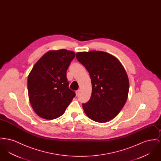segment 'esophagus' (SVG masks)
I'll return each instance as SVG.
<instances>
[{"label": "esophagus", "mask_w": 161, "mask_h": 161, "mask_svg": "<svg viewBox=\"0 0 161 161\" xmlns=\"http://www.w3.org/2000/svg\"><path fill=\"white\" fill-rule=\"evenodd\" d=\"M80 89H78V90H77V91H76V95H78L79 94H80Z\"/></svg>", "instance_id": "esophagus-1"}]
</instances>
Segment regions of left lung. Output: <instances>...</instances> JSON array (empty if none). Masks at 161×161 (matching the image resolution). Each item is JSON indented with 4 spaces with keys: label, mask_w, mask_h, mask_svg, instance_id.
Returning a JSON list of instances; mask_svg holds the SVG:
<instances>
[{
    "label": "left lung",
    "mask_w": 161,
    "mask_h": 161,
    "mask_svg": "<svg viewBox=\"0 0 161 161\" xmlns=\"http://www.w3.org/2000/svg\"><path fill=\"white\" fill-rule=\"evenodd\" d=\"M76 57L89 73L92 94L83 104L86 115L94 121L106 123L118 115L127 100L129 81L122 64L103 51L79 52Z\"/></svg>",
    "instance_id": "1"
}]
</instances>
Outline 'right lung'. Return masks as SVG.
<instances>
[{
	"label": "right lung",
	"mask_w": 161,
	"mask_h": 161,
	"mask_svg": "<svg viewBox=\"0 0 161 161\" xmlns=\"http://www.w3.org/2000/svg\"><path fill=\"white\" fill-rule=\"evenodd\" d=\"M75 57L74 52L66 49L49 51L32 68L28 77V96L40 117L49 120L60 117L75 97L66 77Z\"/></svg>",
	"instance_id": "1"
}]
</instances>
